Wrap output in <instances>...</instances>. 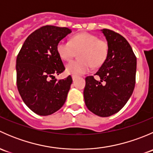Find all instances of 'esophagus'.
I'll use <instances>...</instances> for the list:
<instances>
[{"instance_id":"esophagus-1","label":"esophagus","mask_w":153,"mask_h":153,"mask_svg":"<svg viewBox=\"0 0 153 153\" xmlns=\"http://www.w3.org/2000/svg\"><path fill=\"white\" fill-rule=\"evenodd\" d=\"M72 80H73V81H75V80H76L77 78H78V77H77V76H75V75H72Z\"/></svg>"}]
</instances>
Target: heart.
Here are the masks:
<instances>
[{
    "label": "heart",
    "mask_w": 153,
    "mask_h": 153,
    "mask_svg": "<svg viewBox=\"0 0 153 153\" xmlns=\"http://www.w3.org/2000/svg\"><path fill=\"white\" fill-rule=\"evenodd\" d=\"M56 50L64 61L71 60L79 51V59L70 61L66 66L68 74L78 76L90 72L92 66L98 67L104 64L109 53V46L94 34L81 32L72 36L69 41H59Z\"/></svg>",
    "instance_id": "b5f03b06"
}]
</instances>
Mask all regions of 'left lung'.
<instances>
[{
    "instance_id": "8db88e82",
    "label": "left lung",
    "mask_w": 153,
    "mask_h": 153,
    "mask_svg": "<svg viewBox=\"0 0 153 153\" xmlns=\"http://www.w3.org/2000/svg\"><path fill=\"white\" fill-rule=\"evenodd\" d=\"M109 46L106 61L93 76L85 78L84 101L89 111L109 117L121 110L133 92L136 74V57L128 41L120 34L101 29Z\"/></svg>"
}]
</instances>
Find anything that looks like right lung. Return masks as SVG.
<instances>
[{
	"label": "right lung",
	"instance_id": "right-lung-1",
	"mask_svg": "<svg viewBox=\"0 0 153 153\" xmlns=\"http://www.w3.org/2000/svg\"><path fill=\"white\" fill-rule=\"evenodd\" d=\"M71 32L67 27H41L27 37L17 57L18 92L26 105L39 115L54 113L67 99L72 77L57 81L54 75L65 70L56 47Z\"/></svg>",
	"mask_w": 153,
	"mask_h": 153
}]
</instances>
